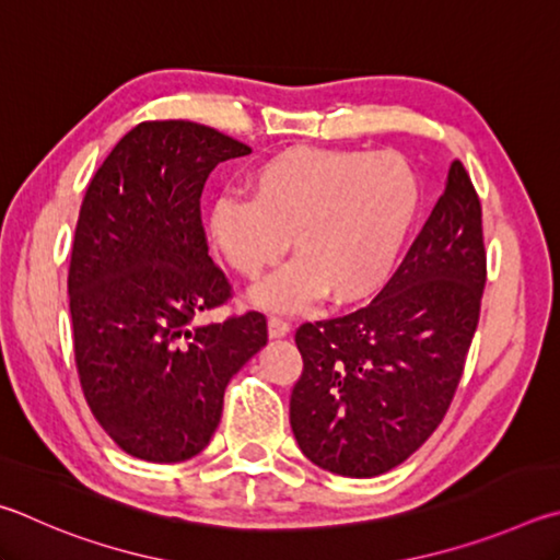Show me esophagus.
<instances>
[{"label": "esophagus", "instance_id": "obj_1", "mask_svg": "<svg viewBox=\"0 0 560 560\" xmlns=\"http://www.w3.org/2000/svg\"><path fill=\"white\" fill-rule=\"evenodd\" d=\"M290 331V322L288 319H282V317H270L268 319V335L272 337V339H280V337H285Z\"/></svg>", "mask_w": 560, "mask_h": 560}]
</instances>
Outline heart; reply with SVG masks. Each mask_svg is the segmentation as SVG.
<instances>
[{
	"label": "heart",
	"instance_id": "obj_1",
	"mask_svg": "<svg viewBox=\"0 0 560 560\" xmlns=\"http://www.w3.org/2000/svg\"><path fill=\"white\" fill-rule=\"evenodd\" d=\"M248 194L223 191L206 233L243 278L290 250L285 268L253 290L258 305L300 310L319 298L354 302L381 285L420 206V184L394 152L292 147L255 164Z\"/></svg>",
	"mask_w": 560,
	"mask_h": 560
}]
</instances>
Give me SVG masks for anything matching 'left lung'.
Instances as JSON below:
<instances>
[{"label": "left lung", "mask_w": 560, "mask_h": 560, "mask_svg": "<svg viewBox=\"0 0 560 560\" xmlns=\"http://www.w3.org/2000/svg\"><path fill=\"white\" fill-rule=\"evenodd\" d=\"M485 280L482 206L455 160L443 196L378 298L298 329L305 369L290 396V425L305 457L364 479L413 455L455 396Z\"/></svg>", "instance_id": "obj_1"}]
</instances>
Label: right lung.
<instances>
[{
	"instance_id": "right-lung-1",
	"label": "right lung",
	"mask_w": 560,
	"mask_h": 560,
	"mask_svg": "<svg viewBox=\"0 0 560 560\" xmlns=\"http://www.w3.org/2000/svg\"><path fill=\"white\" fill-rule=\"evenodd\" d=\"M245 154L213 127L140 122L85 191L68 270L78 376L97 423L137 459L199 455L229 381L268 341L260 312L194 322L231 298L201 225L206 176Z\"/></svg>"
}]
</instances>
